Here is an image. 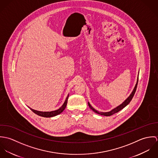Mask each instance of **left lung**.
<instances>
[{"mask_svg": "<svg viewBox=\"0 0 158 158\" xmlns=\"http://www.w3.org/2000/svg\"><path fill=\"white\" fill-rule=\"evenodd\" d=\"M139 76V75H138ZM138 78H139V77H137V82H136V84H135V86L133 89V90L132 91V92L131 93V94L129 95V97L122 103L120 104V105H118V106H117L116 108H114L112 110H111L109 112H100V111H98L97 110H96L95 109H94L91 105H90L89 102H88V105L89 106L90 109L94 111L95 113H97V114H98L100 115H105V116H110L111 115H113L115 113H118V111H120V110H122L123 108H124L126 106H127L130 102L131 101L135 94V90H136V88H137V83H138Z\"/></svg>", "mask_w": 158, "mask_h": 158, "instance_id": "obj_1", "label": "left lung"}]
</instances>
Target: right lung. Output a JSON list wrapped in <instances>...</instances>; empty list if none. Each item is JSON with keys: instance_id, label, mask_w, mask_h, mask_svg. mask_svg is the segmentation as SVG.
<instances>
[{"instance_id": "add662e5", "label": "right lung", "mask_w": 158, "mask_h": 158, "mask_svg": "<svg viewBox=\"0 0 158 158\" xmlns=\"http://www.w3.org/2000/svg\"><path fill=\"white\" fill-rule=\"evenodd\" d=\"M69 94H68L63 105L58 110H55V111H37V110H35L31 108H30L28 106V108L33 112L34 113H35L36 114L40 115V116H41V117H54V116H56L62 113L66 108V105H67V103H68V98H69Z\"/></svg>"}]
</instances>
